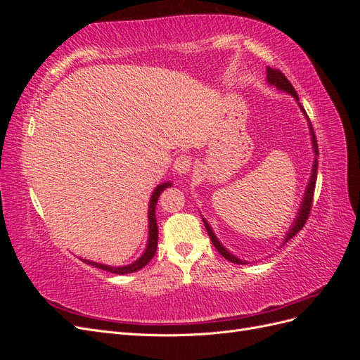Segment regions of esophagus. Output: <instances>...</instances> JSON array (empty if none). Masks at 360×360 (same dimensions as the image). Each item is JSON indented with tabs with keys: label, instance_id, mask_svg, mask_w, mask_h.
Listing matches in <instances>:
<instances>
[{
	"label": "esophagus",
	"instance_id": "34e87169",
	"mask_svg": "<svg viewBox=\"0 0 360 360\" xmlns=\"http://www.w3.org/2000/svg\"><path fill=\"white\" fill-rule=\"evenodd\" d=\"M191 165H192L191 158L186 155H180L179 158H176V160H174V169H176V172L180 174V176L188 174L191 169Z\"/></svg>",
	"mask_w": 360,
	"mask_h": 360
}]
</instances>
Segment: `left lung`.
I'll list each match as a JSON object with an SVG mask.
<instances>
[{
	"instance_id": "1",
	"label": "left lung",
	"mask_w": 360,
	"mask_h": 360,
	"mask_svg": "<svg viewBox=\"0 0 360 360\" xmlns=\"http://www.w3.org/2000/svg\"><path fill=\"white\" fill-rule=\"evenodd\" d=\"M266 72H267V82H269L270 85H275L279 91H284V93L291 94V96L294 97V101L297 102V105H299V108H300V111L303 112L304 118H307L308 126H309L311 144H312L314 156H315V158H314V163H312V169H311L309 181H308V184H307V189H304V193H303L302 202H300V205H299L297 214H296V217H294V222L291 224L290 230L287 231V234H285V237H284V242H282V245H285V243L290 240L291 237H294V236H296V234L302 230L303 225H304V222H307V219H308V214H309L311 205H312V197H314L315 181H317V167H319L317 156H319V146H317V139H315V134H314L312 124L309 123L308 114L304 112L303 106H302V105H300V102H299V96H297L296 90H294V86L290 84V81L285 78V75H284V73H281V72H279V70H276V69H270V68H267V69H266ZM202 222H204V226H205L207 233H209V237H210V240H212L213 246L217 249V252H219V254H221L224 258H226L228 261H231V263H236V264H248V261H246V259H242V258L236 257L234 254H231L230 250H228V249H226V248L219 242V238H217V237H216V234L213 233L210 224L207 222V221L204 219V217H202ZM282 245H281V246H282Z\"/></svg>"
}]
</instances>
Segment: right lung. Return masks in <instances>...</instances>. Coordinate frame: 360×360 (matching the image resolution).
Here are the masks:
<instances>
[{
	"instance_id": "obj_1",
	"label": "right lung",
	"mask_w": 360,
	"mask_h": 360,
	"mask_svg": "<svg viewBox=\"0 0 360 360\" xmlns=\"http://www.w3.org/2000/svg\"><path fill=\"white\" fill-rule=\"evenodd\" d=\"M171 181H165L160 183L155 188V191L151 192L150 197V202H148V238H147V245L144 252L141 254L139 258H136L134 263L126 264V266H108V264H102V263H96V261L91 259H82L85 263H89L97 269H102L106 271H111V274H117V275H127V274H134V271L146 267L150 259L155 257L156 254V248H158V222H156V204L158 200L160 197V193L165 191L167 188L171 186Z\"/></svg>"
}]
</instances>
